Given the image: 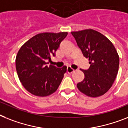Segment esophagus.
<instances>
[{
	"label": "esophagus",
	"instance_id": "obj_1",
	"mask_svg": "<svg viewBox=\"0 0 128 128\" xmlns=\"http://www.w3.org/2000/svg\"><path fill=\"white\" fill-rule=\"evenodd\" d=\"M74 69L73 68H72L71 67H70V66H68L67 68H66V72L68 74H71L72 73L74 72Z\"/></svg>",
	"mask_w": 128,
	"mask_h": 128
}]
</instances>
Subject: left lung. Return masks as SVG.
I'll return each mask as SVG.
<instances>
[{
  "instance_id": "obj_1",
  "label": "left lung",
  "mask_w": 128,
  "mask_h": 128,
  "mask_svg": "<svg viewBox=\"0 0 128 128\" xmlns=\"http://www.w3.org/2000/svg\"><path fill=\"white\" fill-rule=\"evenodd\" d=\"M71 34L90 64L88 70L81 69L84 78L77 84L78 89L91 98L103 96L111 88L118 71L119 56L116 50L105 36L93 29Z\"/></svg>"
}]
</instances>
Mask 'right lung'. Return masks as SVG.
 Instances as JSON below:
<instances>
[{
  "mask_svg": "<svg viewBox=\"0 0 128 128\" xmlns=\"http://www.w3.org/2000/svg\"><path fill=\"white\" fill-rule=\"evenodd\" d=\"M67 32H43L32 36L20 48L16 58L19 79L31 94L46 97L54 93L66 72V66L56 68L46 64L55 56Z\"/></svg>",
  "mask_w": 128,
  "mask_h": 128,
  "instance_id": "1",
  "label": "right lung"
}]
</instances>
